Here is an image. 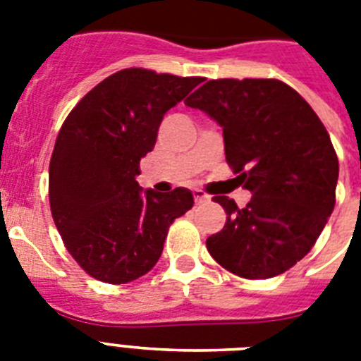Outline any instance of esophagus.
I'll return each instance as SVG.
<instances>
[{
	"mask_svg": "<svg viewBox=\"0 0 361 361\" xmlns=\"http://www.w3.org/2000/svg\"><path fill=\"white\" fill-rule=\"evenodd\" d=\"M192 196H195L196 204H205V202H209V196L205 195L204 190H200V189L192 190Z\"/></svg>",
	"mask_w": 361,
	"mask_h": 361,
	"instance_id": "34e87169",
	"label": "esophagus"
}]
</instances>
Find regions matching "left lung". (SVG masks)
<instances>
[{"instance_id":"8db88e82","label":"left lung","mask_w":361,"mask_h":361,"mask_svg":"<svg viewBox=\"0 0 361 361\" xmlns=\"http://www.w3.org/2000/svg\"><path fill=\"white\" fill-rule=\"evenodd\" d=\"M185 104L222 126L227 163L253 195L242 209L214 196L227 218L205 242L209 253L238 277L284 274L312 250L334 209L340 165L329 132L275 78L209 80Z\"/></svg>"}]
</instances>
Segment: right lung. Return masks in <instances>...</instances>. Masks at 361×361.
<instances>
[{
	"label": "right lung",
	"instance_id": "1",
	"mask_svg": "<svg viewBox=\"0 0 361 361\" xmlns=\"http://www.w3.org/2000/svg\"><path fill=\"white\" fill-rule=\"evenodd\" d=\"M200 82L202 77L123 69L97 84L63 121L49 163L51 214L73 259L102 283L148 274L171 224L195 204L183 187L143 192L135 176L166 111Z\"/></svg>",
	"mask_w": 361,
	"mask_h": 361
}]
</instances>
